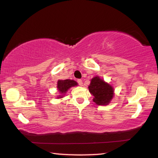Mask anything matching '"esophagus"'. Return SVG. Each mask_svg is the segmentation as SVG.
I'll list each match as a JSON object with an SVG mask.
<instances>
[{"instance_id": "esophagus-1", "label": "esophagus", "mask_w": 158, "mask_h": 158, "mask_svg": "<svg viewBox=\"0 0 158 158\" xmlns=\"http://www.w3.org/2000/svg\"><path fill=\"white\" fill-rule=\"evenodd\" d=\"M77 82H78V84H79V85H80V86H82V85H83V81H82L81 79H78V80H77Z\"/></svg>"}]
</instances>
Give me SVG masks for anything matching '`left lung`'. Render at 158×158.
<instances>
[{"label": "left lung", "mask_w": 158, "mask_h": 158, "mask_svg": "<svg viewBox=\"0 0 158 158\" xmlns=\"http://www.w3.org/2000/svg\"><path fill=\"white\" fill-rule=\"evenodd\" d=\"M89 90L93 96V101L98 105H108L114 95V87L99 76L90 80Z\"/></svg>", "instance_id": "1"}]
</instances>
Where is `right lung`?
<instances>
[{
	"instance_id": "obj_1",
	"label": "right lung",
	"mask_w": 158,
	"mask_h": 158,
	"mask_svg": "<svg viewBox=\"0 0 158 158\" xmlns=\"http://www.w3.org/2000/svg\"><path fill=\"white\" fill-rule=\"evenodd\" d=\"M78 85L77 82L74 80L71 79H65V80H58L57 81V89L60 95H58L57 99L63 98L68 90L71 87L76 86Z\"/></svg>"
}]
</instances>
